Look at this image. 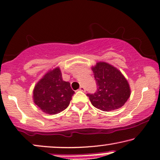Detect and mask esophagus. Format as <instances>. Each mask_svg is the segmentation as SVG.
Segmentation results:
<instances>
[{"label": "esophagus", "mask_w": 160, "mask_h": 160, "mask_svg": "<svg viewBox=\"0 0 160 160\" xmlns=\"http://www.w3.org/2000/svg\"><path fill=\"white\" fill-rule=\"evenodd\" d=\"M79 90L81 92H86V88L84 87V86H80V88H79Z\"/></svg>", "instance_id": "esophagus-1"}]
</instances>
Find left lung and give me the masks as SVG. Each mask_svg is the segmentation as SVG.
<instances>
[{
  "mask_svg": "<svg viewBox=\"0 0 160 160\" xmlns=\"http://www.w3.org/2000/svg\"><path fill=\"white\" fill-rule=\"evenodd\" d=\"M97 82L95 94H87L92 104L104 112L118 109L124 105L131 91L122 73L106 62H98L92 67Z\"/></svg>",
  "mask_w": 160,
  "mask_h": 160,
  "instance_id": "1",
  "label": "left lung"
}]
</instances>
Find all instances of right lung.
<instances>
[{
	"label": "right lung",
	"instance_id": "1",
	"mask_svg": "<svg viewBox=\"0 0 160 160\" xmlns=\"http://www.w3.org/2000/svg\"><path fill=\"white\" fill-rule=\"evenodd\" d=\"M74 94L70 82L62 80L60 68L56 67L48 71L36 84L32 99L43 112L55 115L68 107Z\"/></svg>",
	"mask_w": 160,
	"mask_h": 160
}]
</instances>
